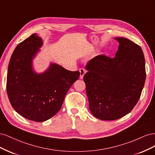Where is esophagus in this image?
<instances>
[{
    "label": "esophagus",
    "mask_w": 155,
    "mask_h": 155,
    "mask_svg": "<svg viewBox=\"0 0 155 155\" xmlns=\"http://www.w3.org/2000/svg\"><path fill=\"white\" fill-rule=\"evenodd\" d=\"M79 72H80V78L82 79L84 76V75H85L86 73V70L84 68H81L79 70Z\"/></svg>",
    "instance_id": "34e87169"
}]
</instances>
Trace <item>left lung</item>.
<instances>
[{
	"mask_svg": "<svg viewBox=\"0 0 155 155\" xmlns=\"http://www.w3.org/2000/svg\"><path fill=\"white\" fill-rule=\"evenodd\" d=\"M115 57L96 56L86 65L83 77L89 109L96 118L114 120L132 110L138 101L146 74L143 51L140 46L124 37Z\"/></svg>",
	"mask_w": 155,
	"mask_h": 155,
	"instance_id": "1",
	"label": "left lung"
}]
</instances>
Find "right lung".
<instances>
[{"label":"right lung","mask_w":155,"mask_h":155,"mask_svg":"<svg viewBox=\"0 0 155 155\" xmlns=\"http://www.w3.org/2000/svg\"><path fill=\"white\" fill-rule=\"evenodd\" d=\"M43 45L37 34L18 44L10 58L6 90L15 110L24 118L41 122L61 109L69 88L80 73L51 63L45 72L37 73L33 59Z\"/></svg>","instance_id":"1"}]
</instances>
